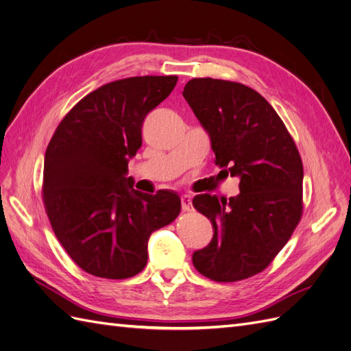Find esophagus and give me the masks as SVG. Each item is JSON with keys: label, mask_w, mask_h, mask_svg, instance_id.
I'll return each instance as SVG.
<instances>
[{"label": "esophagus", "mask_w": 351, "mask_h": 351, "mask_svg": "<svg viewBox=\"0 0 351 351\" xmlns=\"http://www.w3.org/2000/svg\"><path fill=\"white\" fill-rule=\"evenodd\" d=\"M182 208H183L184 212L193 210V206H192V196H190V195H183V196H182Z\"/></svg>", "instance_id": "34e87169"}]
</instances>
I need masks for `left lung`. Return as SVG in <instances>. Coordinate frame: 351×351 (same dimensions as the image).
I'll return each instance as SVG.
<instances>
[{
	"label": "left lung",
	"instance_id": "8db88e82",
	"mask_svg": "<svg viewBox=\"0 0 351 351\" xmlns=\"http://www.w3.org/2000/svg\"><path fill=\"white\" fill-rule=\"evenodd\" d=\"M183 97L210 136L215 164L240 177L236 197L193 199L214 227L193 265L217 282L250 278L269 267L302 219L299 149L269 102L246 84L197 77L186 83Z\"/></svg>",
	"mask_w": 351,
	"mask_h": 351
}]
</instances>
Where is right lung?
Listing matches in <instances>:
<instances>
[{
  "mask_svg": "<svg viewBox=\"0 0 351 351\" xmlns=\"http://www.w3.org/2000/svg\"><path fill=\"white\" fill-rule=\"evenodd\" d=\"M177 80L136 76L102 84L64 115L48 143L42 183L48 219L74 263L95 277L139 274L149 236L182 210L176 193L146 195L125 177L142 146L145 117Z\"/></svg>",
  "mask_w": 351,
  "mask_h": 351,
  "instance_id": "1",
  "label": "right lung"
}]
</instances>
